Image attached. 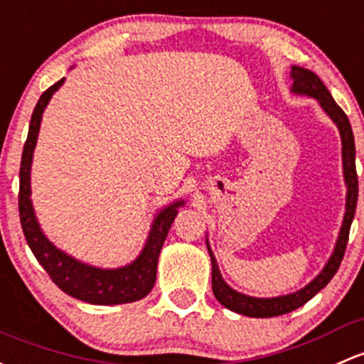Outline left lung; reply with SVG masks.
I'll use <instances>...</instances> for the list:
<instances>
[{"label":"left lung","instance_id":"left-lung-1","mask_svg":"<svg viewBox=\"0 0 364 364\" xmlns=\"http://www.w3.org/2000/svg\"><path fill=\"white\" fill-rule=\"evenodd\" d=\"M291 80H293V92L296 94H305L316 97L319 101V105L323 106V109L330 114L331 120L335 122L336 127L340 131V137H342V156H343V176H346L347 183V205H346V216H343V225L342 230H340L338 240H336V246L333 255H331L330 262L326 263V267L323 269V272L317 275L311 284L305 286L300 291L286 294V296H277V298H252L246 296V294H240L233 291L230 286H227V282L221 279L220 270H218V263L214 255L209 250L211 255V263H213V293L216 296V300L221 305H225L230 311L237 314H244V316L250 317H274V316H282V314H288L294 311V309L301 307L304 304H307L309 300L316 294L317 291L324 288L328 282L333 279V275L338 270L340 263H342L343 252H346L347 240H349V230L350 223L354 220L355 213V204H358V174H355V146H354V134L350 129L349 118L343 113V109L333 101L331 94L328 92L324 83L321 82L319 76L316 73L304 70V68L293 66L291 70Z\"/></svg>","mask_w":364,"mask_h":364}]
</instances>
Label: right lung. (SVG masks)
I'll use <instances>...</instances> for the list:
<instances>
[{"instance_id":"right-lung-1","label":"right lung","mask_w":364,"mask_h":364,"mask_svg":"<svg viewBox=\"0 0 364 364\" xmlns=\"http://www.w3.org/2000/svg\"><path fill=\"white\" fill-rule=\"evenodd\" d=\"M64 83V78L53 83L41 94L33 117H31L28 139H26L24 151L21 160V185H18V216H21L22 232L28 240L31 251L36 256L38 263L47 270L50 279L63 289L64 293L73 298L87 301L94 305H118L131 304V301L141 300L151 291L156 279V262H159L160 250L166 240L172 221H174L178 208L185 202H174L169 208L162 209L159 216L153 221L150 237L146 240L143 252L136 262L122 269L102 270L95 267L85 265L76 262L75 258L68 256L66 252L59 251L55 246L43 235L40 230L36 216H34L33 205H31V160L36 146L38 131H40L41 114L47 108L52 94Z\"/></svg>"}]
</instances>
